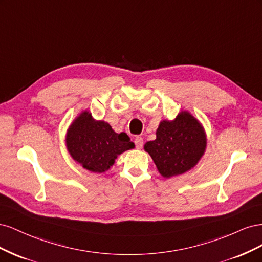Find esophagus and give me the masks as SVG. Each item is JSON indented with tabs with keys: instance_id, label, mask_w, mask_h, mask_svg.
<instances>
[{
	"instance_id": "obj_1",
	"label": "esophagus",
	"mask_w": 262,
	"mask_h": 262,
	"mask_svg": "<svg viewBox=\"0 0 262 262\" xmlns=\"http://www.w3.org/2000/svg\"><path fill=\"white\" fill-rule=\"evenodd\" d=\"M134 143H136L137 148H142V146H143V139L141 137H137L134 139Z\"/></svg>"
}]
</instances>
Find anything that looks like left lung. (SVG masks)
<instances>
[{"label":"left lung","instance_id":"obj_1","mask_svg":"<svg viewBox=\"0 0 262 262\" xmlns=\"http://www.w3.org/2000/svg\"><path fill=\"white\" fill-rule=\"evenodd\" d=\"M158 172L170 178L189 171L199 163L207 149V134L201 122L187 110L173 120H163L156 139L144 144Z\"/></svg>","mask_w":262,"mask_h":262}]
</instances>
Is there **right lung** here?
Instances as JSON below:
<instances>
[{
	"label": "right lung",
	"mask_w": 262,
	"mask_h": 262,
	"mask_svg": "<svg viewBox=\"0 0 262 262\" xmlns=\"http://www.w3.org/2000/svg\"><path fill=\"white\" fill-rule=\"evenodd\" d=\"M68 152L86 170L105 172L123 152L134 148L126 133H116L104 120H96L83 110L70 124L66 136Z\"/></svg>",
	"instance_id": "1"
}]
</instances>
